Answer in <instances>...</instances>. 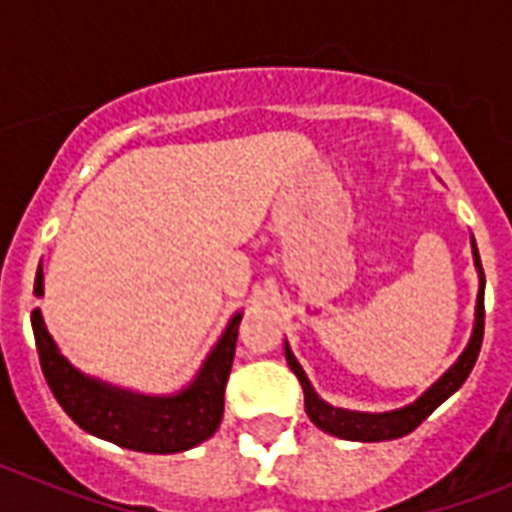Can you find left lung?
Here are the masks:
<instances>
[{
	"label": "left lung",
	"mask_w": 512,
	"mask_h": 512,
	"mask_svg": "<svg viewBox=\"0 0 512 512\" xmlns=\"http://www.w3.org/2000/svg\"><path fill=\"white\" fill-rule=\"evenodd\" d=\"M473 255H476L478 273H481V292H478L476 305V329L470 337V345L460 356V361L433 385L422 398H417L414 404L398 409V412L388 414H361V412H345V409H335V406L324 404L316 393H313L311 382L300 369V364L292 356V350L287 348V361L292 366V372L297 374V380L303 385L305 393V412L321 430H327L337 438H348V441H390V438H401L406 433H412L425 417L436 412L438 406L444 404L446 398L452 396L454 390L460 388L462 382L468 380V374L476 366V358L481 353V342H484V268H481V257H478L476 241H473Z\"/></svg>",
	"instance_id": "obj_1"
}]
</instances>
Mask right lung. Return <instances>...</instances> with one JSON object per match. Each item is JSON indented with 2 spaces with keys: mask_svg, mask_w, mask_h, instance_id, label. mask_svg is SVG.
<instances>
[{
  "mask_svg": "<svg viewBox=\"0 0 512 512\" xmlns=\"http://www.w3.org/2000/svg\"><path fill=\"white\" fill-rule=\"evenodd\" d=\"M34 292L42 295V265L36 271ZM241 316H233L223 340L209 353L191 388L172 398L132 396L84 377L60 356L42 313H31L36 353L44 380L63 412L92 436L148 454H175L207 441L223 420L225 382L231 374Z\"/></svg>",
  "mask_w": 512,
  "mask_h": 512,
  "instance_id": "obj_1",
  "label": "right lung"
}]
</instances>
